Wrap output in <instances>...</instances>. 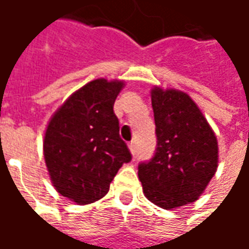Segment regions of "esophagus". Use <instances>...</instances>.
Returning a JSON list of instances; mask_svg holds the SVG:
<instances>
[{"label":"esophagus","mask_w":249,"mask_h":249,"mask_svg":"<svg viewBox=\"0 0 249 249\" xmlns=\"http://www.w3.org/2000/svg\"><path fill=\"white\" fill-rule=\"evenodd\" d=\"M128 149H130L131 154L134 156V154H135V143H134V142H130V143H128Z\"/></svg>","instance_id":"obj_1"}]
</instances>
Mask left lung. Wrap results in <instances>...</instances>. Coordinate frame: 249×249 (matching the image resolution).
I'll return each mask as SVG.
<instances>
[{
    "label": "left lung",
    "instance_id": "obj_1",
    "mask_svg": "<svg viewBox=\"0 0 249 249\" xmlns=\"http://www.w3.org/2000/svg\"><path fill=\"white\" fill-rule=\"evenodd\" d=\"M157 146L138 165L147 199L162 209H176L199 198L218 167V143L206 118L190 96L152 89Z\"/></svg>",
    "mask_w": 249,
    "mask_h": 249
}]
</instances>
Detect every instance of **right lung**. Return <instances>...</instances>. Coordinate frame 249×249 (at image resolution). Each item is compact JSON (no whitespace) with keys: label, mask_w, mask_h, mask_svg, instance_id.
I'll list each match as a JSON object with an SVG mask.
<instances>
[{"label":"right lung","mask_w":249,"mask_h":249,"mask_svg":"<svg viewBox=\"0 0 249 249\" xmlns=\"http://www.w3.org/2000/svg\"><path fill=\"white\" fill-rule=\"evenodd\" d=\"M122 81L93 80L63 103L50 121L43 152L58 193L78 205L103 198L131 153L114 112Z\"/></svg>","instance_id":"add662e5"}]
</instances>
